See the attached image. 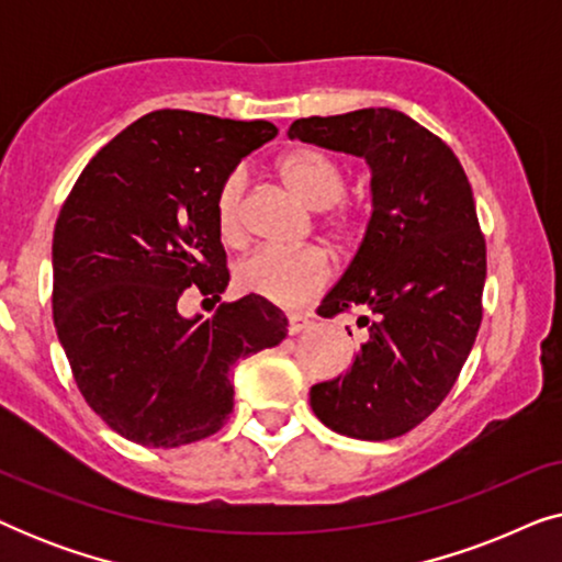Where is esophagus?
Wrapping results in <instances>:
<instances>
[{
    "mask_svg": "<svg viewBox=\"0 0 562 562\" xmlns=\"http://www.w3.org/2000/svg\"><path fill=\"white\" fill-rule=\"evenodd\" d=\"M312 327V319L306 314H289V335H299Z\"/></svg>",
    "mask_w": 562,
    "mask_h": 562,
    "instance_id": "1",
    "label": "esophagus"
}]
</instances>
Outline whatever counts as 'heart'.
<instances>
[{
	"label": "heart",
	"instance_id": "heart-1",
	"mask_svg": "<svg viewBox=\"0 0 562 562\" xmlns=\"http://www.w3.org/2000/svg\"><path fill=\"white\" fill-rule=\"evenodd\" d=\"M276 171L310 210H329V233L337 237L352 235L356 214L340 202L348 189V173L340 160L319 148H296L279 158ZM245 189H248V176L243 168H235L222 179L214 194V217H217L220 237L227 245L243 243L245 237ZM327 279L329 260L317 248H258L235 266V286L243 294L260 296L281 306L304 304L325 286Z\"/></svg>",
	"mask_w": 562,
	"mask_h": 562
}]
</instances>
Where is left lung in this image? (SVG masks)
<instances>
[{"mask_svg": "<svg viewBox=\"0 0 562 562\" xmlns=\"http://www.w3.org/2000/svg\"><path fill=\"white\" fill-rule=\"evenodd\" d=\"M289 137L371 166L363 243L319 304L322 317L363 312L368 337L348 373L312 386V412L356 440L402 437L450 394L481 327L486 240L471 183L440 137L389 106L296 120Z\"/></svg>", "mask_w": 562, "mask_h": 562, "instance_id": "left-lung-1", "label": "left lung"}]
</instances>
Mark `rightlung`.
I'll use <instances>...</instances> for the list:
<instances>
[{
	"mask_svg": "<svg viewBox=\"0 0 562 562\" xmlns=\"http://www.w3.org/2000/svg\"><path fill=\"white\" fill-rule=\"evenodd\" d=\"M266 120L158 110L104 145L74 183L53 233V322L76 386L114 432L179 448L222 429L233 368L286 337L260 296L183 317L181 296L220 302L229 271L214 194L273 140Z\"/></svg>",
	"mask_w": 562,
	"mask_h": 562,
	"instance_id": "obj_1",
	"label": "right lung"
}]
</instances>
